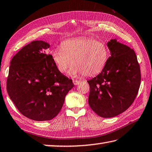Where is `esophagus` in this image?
<instances>
[{
  "mask_svg": "<svg viewBox=\"0 0 152 152\" xmlns=\"http://www.w3.org/2000/svg\"><path fill=\"white\" fill-rule=\"evenodd\" d=\"M79 81H78V80H73V84L75 85H77L79 83Z\"/></svg>",
  "mask_w": 152,
  "mask_h": 152,
  "instance_id": "obj_1",
  "label": "esophagus"
}]
</instances>
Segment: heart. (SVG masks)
Wrapping results in <instances>:
<instances>
[{"instance_id": "obj_1", "label": "heart", "mask_w": 152, "mask_h": 152, "mask_svg": "<svg viewBox=\"0 0 152 152\" xmlns=\"http://www.w3.org/2000/svg\"><path fill=\"white\" fill-rule=\"evenodd\" d=\"M60 73L69 70L71 76L94 77L101 73L109 58V51L104 42L93 38L80 37L66 39L51 53Z\"/></svg>"}]
</instances>
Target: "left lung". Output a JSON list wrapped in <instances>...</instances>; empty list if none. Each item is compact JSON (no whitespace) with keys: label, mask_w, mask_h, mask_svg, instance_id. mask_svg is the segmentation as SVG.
Here are the masks:
<instances>
[{"label":"left lung","mask_w":152,"mask_h":152,"mask_svg":"<svg viewBox=\"0 0 152 152\" xmlns=\"http://www.w3.org/2000/svg\"><path fill=\"white\" fill-rule=\"evenodd\" d=\"M107 45L111 56L102 72L87 81L88 104L103 118L116 116L126 110L138 94L141 82L140 65L134 51L116 39Z\"/></svg>","instance_id":"left-lung-1"}]
</instances>
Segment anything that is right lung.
<instances>
[{
  "label": "right lung",
  "instance_id": "right-lung-1",
  "mask_svg": "<svg viewBox=\"0 0 152 152\" xmlns=\"http://www.w3.org/2000/svg\"><path fill=\"white\" fill-rule=\"evenodd\" d=\"M49 48L43 41L25 45L11 60L7 77V92L17 109L36 121L58 115L74 87L72 80L58 71L47 53Z\"/></svg>",
  "mask_w": 152,
  "mask_h": 152
}]
</instances>
